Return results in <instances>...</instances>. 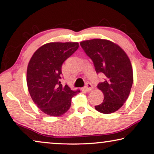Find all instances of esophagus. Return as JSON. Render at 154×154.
I'll use <instances>...</instances> for the list:
<instances>
[{"mask_svg":"<svg viewBox=\"0 0 154 154\" xmlns=\"http://www.w3.org/2000/svg\"><path fill=\"white\" fill-rule=\"evenodd\" d=\"M92 88H93V87H92V84H89V83H88V84H86V86H85V87L84 88H83V90H84V91L89 92V91H90V90H91Z\"/></svg>","mask_w":154,"mask_h":154,"instance_id":"obj_1","label":"esophagus"}]
</instances>
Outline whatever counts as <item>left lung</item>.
Listing matches in <instances>:
<instances>
[{"instance_id": "left-lung-1", "label": "left lung", "mask_w": 154, "mask_h": 154, "mask_svg": "<svg viewBox=\"0 0 154 154\" xmlns=\"http://www.w3.org/2000/svg\"><path fill=\"white\" fill-rule=\"evenodd\" d=\"M80 45L94 63L97 73L106 75L103 82L97 85L104 95L103 101L95 106L103 114H111L120 109L133 84V70L130 60L120 46L105 39H92Z\"/></svg>"}]
</instances>
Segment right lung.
I'll return each instance as SVG.
<instances>
[{"mask_svg": "<svg viewBox=\"0 0 154 154\" xmlns=\"http://www.w3.org/2000/svg\"><path fill=\"white\" fill-rule=\"evenodd\" d=\"M79 47L78 42H49L40 46L29 60L26 84L30 96L47 115L60 116L71 106V99L80 90L61 84L63 62Z\"/></svg>", "mask_w": 154, "mask_h": 154, "instance_id": "right-lung-1", "label": "right lung"}]
</instances>
